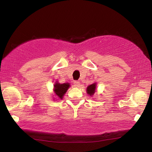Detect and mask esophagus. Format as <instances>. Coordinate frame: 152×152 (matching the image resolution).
<instances>
[{
    "label": "esophagus",
    "mask_w": 152,
    "mask_h": 152,
    "mask_svg": "<svg viewBox=\"0 0 152 152\" xmlns=\"http://www.w3.org/2000/svg\"><path fill=\"white\" fill-rule=\"evenodd\" d=\"M80 83L79 81H74V86L75 87H80Z\"/></svg>",
    "instance_id": "34e87169"
}]
</instances>
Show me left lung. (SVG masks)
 Returning <instances> with one entry per match:
<instances>
[{"label":"left lung","instance_id":"left-lung-1","mask_svg":"<svg viewBox=\"0 0 152 152\" xmlns=\"http://www.w3.org/2000/svg\"><path fill=\"white\" fill-rule=\"evenodd\" d=\"M95 89H96V84L95 83H93V84L90 85L87 88V93H88V95L90 96L93 95L95 92Z\"/></svg>","mask_w":152,"mask_h":152}]
</instances>
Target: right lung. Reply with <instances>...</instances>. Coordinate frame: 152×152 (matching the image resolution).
I'll return each instance as SVG.
<instances>
[{
    "label": "right lung",
    "mask_w": 152,
    "mask_h": 152,
    "mask_svg": "<svg viewBox=\"0 0 152 152\" xmlns=\"http://www.w3.org/2000/svg\"><path fill=\"white\" fill-rule=\"evenodd\" d=\"M54 91L56 93V95H57L60 99H62L63 96L65 94L67 89H69L70 87V84L69 83H63V84H61L59 83H56V84L54 85Z\"/></svg>",
    "instance_id": "1"
}]
</instances>
